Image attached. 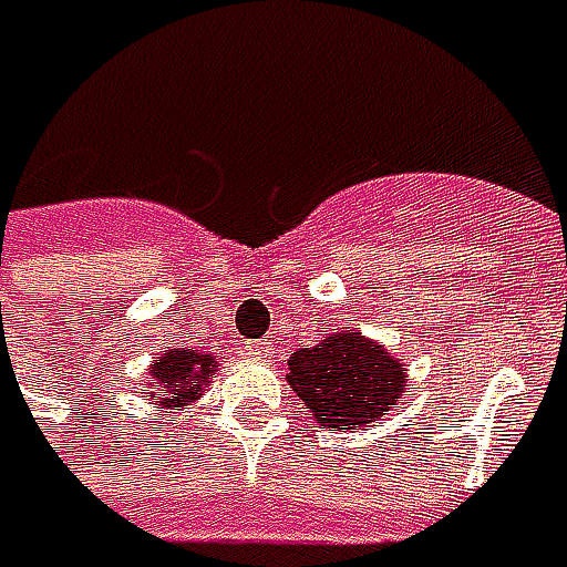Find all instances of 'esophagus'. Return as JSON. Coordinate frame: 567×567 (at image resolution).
<instances>
[{
	"mask_svg": "<svg viewBox=\"0 0 567 567\" xmlns=\"http://www.w3.org/2000/svg\"><path fill=\"white\" fill-rule=\"evenodd\" d=\"M243 350L249 353L251 360H268V357H271L268 340H246V343H243Z\"/></svg>",
	"mask_w": 567,
	"mask_h": 567,
	"instance_id": "34e87169",
	"label": "esophagus"
}]
</instances>
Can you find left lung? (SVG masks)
Here are the masks:
<instances>
[{
    "label": "left lung",
    "mask_w": 567,
    "mask_h": 567,
    "mask_svg": "<svg viewBox=\"0 0 567 567\" xmlns=\"http://www.w3.org/2000/svg\"><path fill=\"white\" fill-rule=\"evenodd\" d=\"M287 369L302 410L328 432L375 423L406 388L401 360L357 331H334L316 347L296 350Z\"/></svg>",
    "instance_id": "8db88e82"
}]
</instances>
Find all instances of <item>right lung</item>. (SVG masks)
<instances>
[{"mask_svg": "<svg viewBox=\"0 0 567 567\" xmlns=\"http://www.w3.org/2000/svg\"><path fill=\"white\" fill-rule=\"evenodd\" d=\"M214 375H217V360L210 353H198V350H186V347L166 350L151 365L147 401H157V406H164V410L188 406L198 401L202 388Z\"/></svg>", "mask_w": 567, "mask_h": 567, "instance_id": "add662e5", "label": "right lung"}]
</instances>
